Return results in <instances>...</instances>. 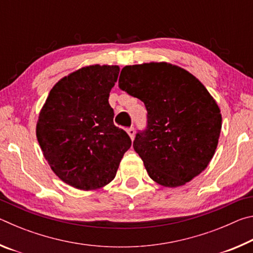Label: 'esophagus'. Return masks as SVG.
<instances>
[{
  "label": "esophagus",
  "instance_id": "34e87169",
  "mask_svg": "<svg viewBox=\"0 0 253 253\" xmlns=\"http://www.w3.org/2000/svg\"><path fill=\"white\" fill-rule=\"evenodd\" d=\"M126 131H127V134L129 135L130 139H134V137H135V129H134V127H130V128H128V129H127Z\"/></svg>",
  "mask_w": 253,
  "mask_h": 253
}]
</instances>
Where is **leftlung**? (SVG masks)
<instances>
[{
  "instance_id": "8db88e82",
  "label": "left lung",
  "mask_w": 253,
  "mask_h": 253,
  "mask_svg": "<svg viewBox=\"0 0 253 253\" xmlns=\"http://www.w3.org/2000/svg\"><path fill=\"white\" fill-rule=\"evenodd\" d=\"M118 84L147 109V129L136 135L132 146L153 181L182 186L208 168L222 116L196 77L172 63L149 62L124 67Z\"/></svg>"
}]
</instances>
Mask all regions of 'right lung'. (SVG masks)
<instances>
[{
    "label": "right lung",
    "instance_id": "right-lung-1",
    "mask_svg": "<svg viewBox=\"0 0 253 253\" xmlns=\"http://www.w3.org/2000/svg\"><path fill=\"white\" fill-rule=\"evenodd\" d=\"M118 66L91 65L53 85L37 123V138L53 173L75 188L93 191L116 176L130 147L125 130L114 125L109 92Z\"/></svg>",
    "mask_w": 253,
    "mask_h": 253
}]
</instances>
